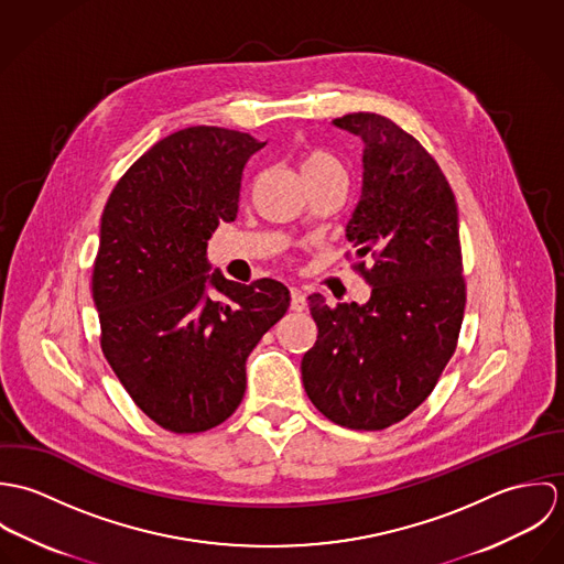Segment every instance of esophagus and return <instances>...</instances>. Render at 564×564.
<instances>
[{
  "label": "esophagus",
  "instance_id": "34e87169",
  "mask_svg": "<svg viewBox=\"0 0 564 564\" xmlns=\"http://www.w3.org/2000/svg\"><path fill=\"white\" fill-rule=\"evenodd\" d=\"M291 311L295 313L306 311V295L300 289H291Z\"/></svg>",
  "mask_w": 564,
  "mask_h": 564
}]
</instances>
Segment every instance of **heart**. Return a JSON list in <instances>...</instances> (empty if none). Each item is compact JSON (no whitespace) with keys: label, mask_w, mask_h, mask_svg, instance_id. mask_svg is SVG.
Instances as JSON below:
<instances>
[{"label":"heart","mask_w":564,"mask_h":564,"mask_svg":"<svg viewBox=\"0 0 564 564\" xmlns=\"http://www.w3.org/2000/svg\"><path fill=\"white\" fill-rule=\"evenodd\" d=\"M300 173L306 184L332 180V177L345 180V166L334 154L325 152L322 148H306L300 154Z\"/></svg>","instance_id":"obj_1"}]
</instances>
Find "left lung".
Wrapping results in <instances>:
<instances>
[{"label": "left lung", "instance_id": "obj_1", "mask_svg": "<svg viewBox=\"0 0 564 564\" xmlns=\"http://www.w3.org/2000/svg\"><path fill=\"white\" fill-rule=\"evenodd\" d=\"M334 126L365 141L362 193L345 237L371 297L362 306L308 297L319 334L302 380L323 416L373 432L425 402L456 351L467 304L458 208L441 166L395 121L351 112Z\"/></svg>", "mask_w": 564, "mask_h": 564}]
</instances>
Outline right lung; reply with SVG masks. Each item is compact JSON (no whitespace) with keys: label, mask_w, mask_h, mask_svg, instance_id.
<instances>
[{"label":"right lung","mask_w":564,"mask_h":564,"mask_svg":"<svg viewBox=\"0 0 564 564\" xmlns=\"http://www.w3.org/2000/svg\"><path fill=\"white\" fill-rule=\"evenodd\" d=\"M264 143L217 126L164 137L112 188L93 264L99 345L154 423L197 434L245 395V360L289 311L271 278L239 284L208 271L219 221L239 213L242 169Z\"/></svg>","instance_id":"obj_1"}]
</instances>
